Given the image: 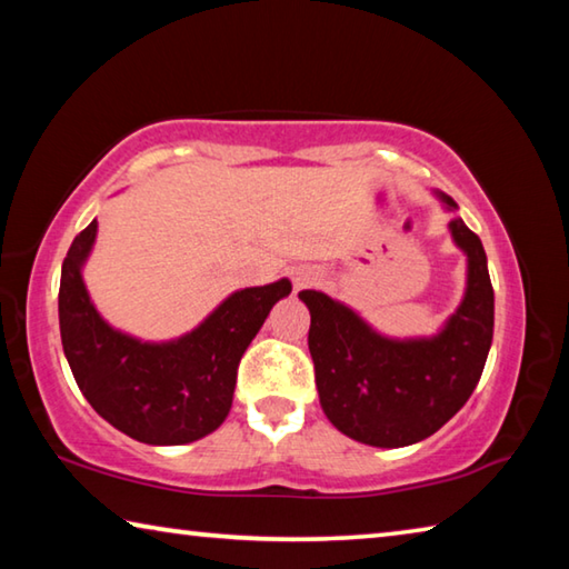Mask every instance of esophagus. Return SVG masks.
<instances>
[{"label": "esophagus", "mask_w": 569, "mask_h": 569, "mask_svg": "<svg viewBox=\"0 0 569 569\" xmlns=\"http://www.w3.org/2000/svg\"><path fill=\"white\" fill-rule=\"evenodd\" d=\"M291 278H293L296 291H301V288L319 283L321 281V273L316 271V268H311V266H298V268H293V271H291Z\"/></svg>", "instance_id": "obj_1"}]
</instances>
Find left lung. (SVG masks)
I'll list each match as a JSON object with an SVG mask.
<instances>
[{"label":"left lung","instance_id":"1","mask_svg":"<svg viewBox=\"0 0 569 569\" xmlns=\"http://www.w3.org/2000/svg\"><path fill=\"white\" fill-rule=\"evenodd\" d=\"M435 196L455 213V200ZM449 233L467 256V288L435 336L391 339L331 296L298 293L311 311L308 351L321 409L361 445L397 449L431 437L465 407L485 371L495 333L487 253L461 218L449 220Z\"/></svg>","mask_w":569,"mask_h":569}]
</instances>
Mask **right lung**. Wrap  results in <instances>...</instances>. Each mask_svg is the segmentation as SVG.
Here are the masks:
<instances>
[{"instance_id":"1","label":"right lung","mask_w":569,"mask_h":569,"mask_svg":"<svg viewBox=\"0 0 569 569\" xmlns=\"http://www.w3.org/2000/svg\"><path fill=\"white\" fill-rule=\"evenodd\" d=\"M98 220L72 240L60 278L62 349L90 407L122 435L152 447L208 437L233 403L240 356L291 281L240 288L196 329L170 341H142L102 319L82 278Z\"/></svg>"}]
</instances>
